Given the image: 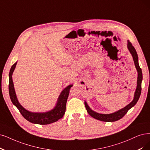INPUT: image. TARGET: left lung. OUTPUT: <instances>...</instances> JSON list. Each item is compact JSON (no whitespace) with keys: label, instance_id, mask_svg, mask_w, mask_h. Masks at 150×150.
Listing matches in <instances>:
<instances>
[{"label":"left lung","instance_id":"8db88e82","mask_svg":"<svg viewBox=\"0 0 150 150\" xmlns=\"http://www.w3.org/2000/svg\"><path fill=\"white\" fill-rule=\"evenodd\" d=\"M127 47H128L129 51L130 52V53L132 55L133 59H134L135 67L138 71L137 86V89H136V91L135 93L134 100H133L129 104L127 105V106L126 107H125L124 108L114 113L110 114H99L96 112H94L93 110H92L89 108V106H88L87 103L85 102V108L86 109L88 113L92 117L95 118L97 120H99L104 121V122H115V121H117L118 120H120L127 114V112H128V110L130 108H132L133 106H135L136 103H137L138 99H139V98L140 96L141 91H142V81L143 79V76H142V69L140 67L139 64H138V55L136 52L135 49L134 48V46H132V43L129 41H128Z\"/></svg>","mask_w":150,"mask_h":150}]
</instances>
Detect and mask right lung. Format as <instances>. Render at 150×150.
<instances>
[{
    "label": "right lung",
    "mask_w": 150,
    "mask_h": 150,
    "mask_svg": "<svg viewBox=\"0 0 150 150\" xmlns=\"http://www.w3.org/2000/svg\"><path fill=\"white\" fill-rule=\"evenodd\" d=\"M16 63L17 62H15L12 66L9 72L8 90L11 101H12L15 106L18 108L20 112L23 115V117L31 123L40 125H47L51 124L62 118L65 112L66 103L69 95L70 89L72 86V85L66 87L62 92L60 93L57 103L54 109L45 113H35L29 112L22 107L18 103L14 90L12 75L14 71Z\"/></svg>",
    "instance_id": "1"
}]
</instances>
